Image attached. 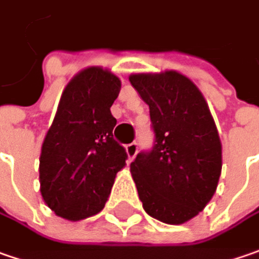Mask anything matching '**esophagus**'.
Segmentation results:
<instances>
[{
  "instance_id": "obj_1",
  "label": "esophagus",
  "mask_w": 259,
  "mask_h": 259,
  "mask_svg": "<svg viewBox=\"0 0 259 259\" xmlns=\"http://www.w3.org/2000/svg\"><path fill=\"white\" fill-rule=\"evenodd\" d=\"M126 153L129 156V161H133V158L138 153V143L136 142H132L129 145H126Z\"/></svg>"
}]
</instances>
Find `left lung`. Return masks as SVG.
<instances>
[{"instance_id":"obj_1","label":"left lung","mask_w":259,"mask_h":259,"mask_svg":"<svg viewBox=\"0 0 259 259\" xmlns=\"http://www.w3.org/2000/svg\"><path fill=\"white\" fill-rule=\"evenodd\" d=\"M130 84L149 106L155 145L138 153L130 172L145 211L181 225L197 216L216 193L222 143L197 85L177 71L132 73Z\"/></svg>"}]
</instances>
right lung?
Segmentation results:
<instances>
[{
    "instance_id": "1",
    "label": "right lung",
    "mask_w": 259,
    "mask_h": 259,
    "mask_svg": "<svg viewBox=\"0 0 259 259\" xmlns=\"http://www.w3.org/2000/svg\"><path fill=\"white\" fill-rule=\"evenodd\" d=\"M121 82L117 75L90 66L63 90L41 145L40 193L52 211L78 222L104 208L127 153L113 138L117 120L110 107Z\"/></svg>"
}]
</instances>
